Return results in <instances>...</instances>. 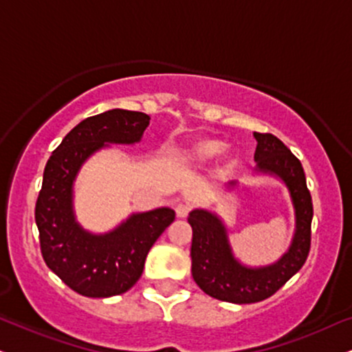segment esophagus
I'll list each match as a JSON object with an SVG mask.
<instances>
[{
    "label": "esophagus",
    "mask_w": 352,
    "mask_h": 352,
    "mask_svg": "<svg viewBox=\"0 0 352 352\" xmlns=\"http://www.w3.org/2000/svg\"><path fill=\"white\" fill-rule=\"evenodd\" d=\"M189 212H190L189 204H177V206H176V215L179 217V219H184V217H188Z\"/></svg>",
    "instance_id": "obj_1"
}]
</instances>
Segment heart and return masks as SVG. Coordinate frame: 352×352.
Masks as SVG:
<instances>
[{"label": "heart", "mask_w": 352, "mask_h": 352, "mask_svg": "<svg viewBox=\"0 0 352 352\" xmlns=\"http://www.w3.org/2000/svg\"><path fill=\"white\" fill-rule=\"evenodd\" d=\"M222 146L223 143L222 140H219V138H214V137L197 138V140L190 142L189 145L183 150V158L188 163L202 164L214 158V156L222 150Z\"/></svg>", "instance_id": "heart-1"}]
</instances>
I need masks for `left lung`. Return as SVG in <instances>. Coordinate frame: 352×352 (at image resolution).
<instances>
[{"mask_svg":"<svg viewBox=\"0 0 352 352\" xmlns=\"http://www.w3.org/2000/svg\"><path fill=\"white\" fill-rule=\"evenodd\" d=\"M258 169L277 175L287 184L297 215V232L279 263L248 269L235 261L222 222L206 210L190 212L192 277L207 296L232 303H254L269 298L305 264L311 245L314 204L300 160L272 133L254 132ZM235 183H232V186Z\"/></svg>","mask_w":352,"mask_h":352,"instance_id":"left-lung-1","label":"left lung"}]
</instances>
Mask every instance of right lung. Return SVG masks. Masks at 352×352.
<instances>
[{
    "label": "right lung",
    "mask_w": 352,
    "mask_h": 352,
    "mask_svg": "<svg viewBox=\"0 0 352 352\" xmlns=\"http://www.w3.org/2000/svg\"><path fill=\"white\" fill-rule=\"evenodd\" d=\"M150 124L143 112L112 109L72 129L43 169L36 223L43 261L65 284L85 297L127 292L140 279L146 254L176 214L156 209L132 215L107 235H89L75 223L72 184L81 163L104 143L138 142Z\"/></svg>",
    "instance_id": "add662e5"
}]
</instances>
